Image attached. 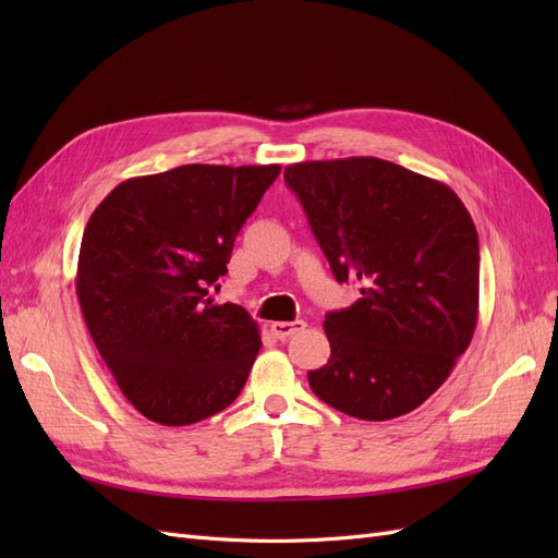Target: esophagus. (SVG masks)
Here are the masks:
<instances>
[{
	"label": "esophagus",
	"instance_id": "1",
	"mask_svg": "<svg viewBox=\"0 0 558 558\" xmlns=\"http://www.w3.org/2000/svg\"><path fill=\"white\" fill-rule=\"evenodd\" d=\"M305 326H307L305 320H275V324L269 326V330H272L277 340H289L291 335H295L298 330H302Z\"/></svg>",
	"mask_w": 558,
	"mask_h": 558
}]
</instances>
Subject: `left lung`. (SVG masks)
Listing matches in <instances>:
<instances>
[{"mask_svg": "<svg viewBox=\"0 0 558 558\" xmlns=\"http://www.w3.org/2000/svg\"><path fill=\"white\" fill-rule=\"evenodd\" d=\"M335 279L359 281L351 307L326 314L330 361L312 391L363 421L416 410L468 349L480 307V240L449 185L381 158L283 170Z\"/></svg>", "mask_w": 558, "mask_h": 558, "instance_id": "8db88e82", "label": "left lung"}]
</instances>
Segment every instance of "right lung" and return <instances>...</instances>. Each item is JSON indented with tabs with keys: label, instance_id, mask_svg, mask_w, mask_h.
<instances>
[{
	"label": "right lung",
	"instance_id": "obj_1",
	"mask_svg": "<svg viewBox=\"0 0 558 558\" xmlns=\"http://www.w3.org/2000/svg\"><path fill=\"white\" fill-rule=\"evenodd\" d=\"M279 165H181L123 181L81 240L76 293L93 342L132 408L191 426L240 396L256 320L209 295Z\"/></svg>",
	"mask_w": 558,
	"mask_h": 558
}]
</instances>
